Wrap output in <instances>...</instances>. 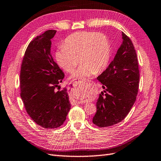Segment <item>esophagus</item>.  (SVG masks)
Here are the masks:
<instances>
[{"label": "esophagus", "instance_id": "obj_1", "mask_svg": "<svg viewBox=\"0 0 161 161\" xmlns=\"http://www.w3.org/2000/svg\"><path fill=\"white\" fill-rule=\"evenodd\" d=\"M75 103H76L77 104H79V103L80 104V103H83V102H81V101H77V100H76V101H75Z\"/></svg>", "mask_w": 161, "mask_h": 161}]
</instances>
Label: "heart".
<instances>
[{
    "mask_svg": "<svg viewBox=\"0 0 161 161\" xmlns=\"http://www.w3.org/2000/svg\"><path fill=\"white\" fill-rule=\"evenodd\" d=\"M110 58L111 47L107 36L92 31L75 32L69 36L63 47L55 53L58 65L67 73H72L79 61L81 63L72 76L73 79H86L103 71Z\"/></svg>",
    "mask_w": 161,
    "mask_h": 161,
    "instance_id": "obj_1",
    "label": "heart"
}]
</instances>
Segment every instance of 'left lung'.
I'll return each instance as SVG.
<instances>
[{"label":"left lung","mask_w":161,"mask_h":161,"mask_svg":"<svg viewBox=\"0 0 161 161\" xmlns=\"http://www.w3.org/2000/svg\"><path fill=\"white\" fill-rule=\"evenodd\" d=\"M103 91L96 102L92 121L100 127L123 121L136 102L140 74L136 50L131 40L122 32V43L113 61L98 76Z\"/></svg>","instance_id":"left-lung-1"}]
</instances>
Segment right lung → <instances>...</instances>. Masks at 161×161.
I'll use <instances>...</instances> for the list:
<instances>
[{"label":"right lung","instance_id":"obj_1","mask_svg":"<svg viewBox=\"0 0 161 161\" xmlns=\"http://www.w3.org/2000/svg\"><path fill=\"white\" fill-rule=\"evenodd\" d=\"M56 32L47 30L31 41L20 72L21 98L26 111L45 129L62 125L71 109L67 89H55L65 77L50 53L51 39Z\"/></svg>","mask_w":161,"mask_h":161}]
</instances>
